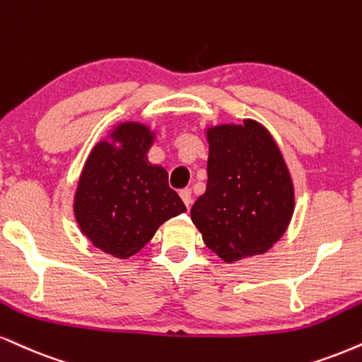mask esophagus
<instances>
[{
  "instance_id": "obj_1",
  "label": "esophagus",
  "mask_w": 362,
  "mask_h": 362,
  "mask_svg": "<svg viewBox=\"0 0 362 362\" xmlns=\"http://www.w3.org/2000/svg\"><path fill=\"white\" fill-rule=\"evenodd\" d=\"M180 197H182V200H184L185 206L190 207V204H192V192H190L189 189L180 190Z\"/></svg>"
}]
</instances>
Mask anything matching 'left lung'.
I'll use <instances>...</instances> for the list:
<instances>
[{"mask_svg": "<svg viewBox=\"0 0 362 362\" xmlns=\"http://www.w3.org/2000/svg\"><path fill=\"white\" fill-rule=\"evenodd\" d=\"M207 187L190 217L224 261L268 251L293 214V185L275 139L256 121L207 132Z\"/></svg>", "mask_w": 362, "mask_h": 362, "instance_id": "obj_1", "label": "left lung"}]
</instances>
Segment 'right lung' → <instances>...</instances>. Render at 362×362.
Segmentation results:
<instances>
[{
  "mask_svg": "<svg viewBox=\"0 0 362 362\" xmlns=\"http://www.w3.org/2000/svg\"><path fill=\"white\" fill-rule=\"evenodd\" d=\"M119 146L101 141L90 151L77 185L76 212L82 234L99 250L129 258L155 236L170 217L187 211L168 185L167 170L146 158L153 134L146 126L116 128Z\"/></svg>",
  "mask_w": 362,
  "mask_h": 362,
  "instance_id": "obj_1",
  "label": "right lung"
}]
</instances>
